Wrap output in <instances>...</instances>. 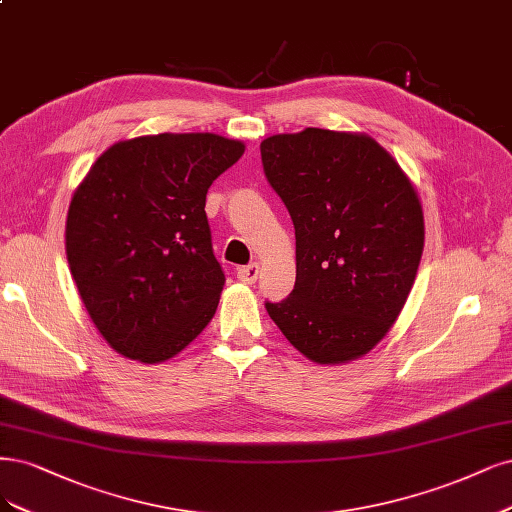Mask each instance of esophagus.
<instances>
[{
	"mask_svg": "<svg viewBox=\"0 0 512 512\" xmlns=\"http://www.w3.org/2000/svg\"><path fill=\"white\" fill-rule=\"evenodd\" d=\"M258 273H260V267L256 262L245 264V267L237 269V277L243 281V284H254V281L258 279Z\"/></svg>",
	"mask_w": 512,
	"mask_h": 512,
	"instance_id": "1",
	"label": "esophagus"
}]
</instances>
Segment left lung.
<instances>
[{
  "label": "left lung",
  "instance_id": "obj_1",
  "mask_svg": "<svg viewBox=\"0 0 512 512\" xmlns=\"http://www.w3.org/2000/svg\"><path fill=\"white\" fill-rule=\"evenodd\" d=\"M264 175L290 211L296 284L264 303L317 364L364 356L396 322L424 252L411 180L373 137L305 129L260 144Z\"/></svg>",
  "mask_w": 512,
  "mask_h": 512
}]
</instances>
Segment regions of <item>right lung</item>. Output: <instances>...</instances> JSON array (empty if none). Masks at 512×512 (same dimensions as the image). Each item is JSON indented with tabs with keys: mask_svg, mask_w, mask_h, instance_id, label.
Instances as JSON below:
<instances>
[{
	"mask_svg": "<svg viewBox=\"0 0 512 512\" xmlns=\"http://www.w3.org/2000/svg\"><path fill=\"white\" fill-rule=\"evenodd\" d=\"M245 146L214 133H161L105 150L67 211L65 252L82 303L120 356L165 362L216 313L224 271L207 190Z\"/></svg>",
	"mask_w": 512,
	"mask_h": 512,
	"instance_id": "1",
	"label": "right lung"
}]
</instances>
